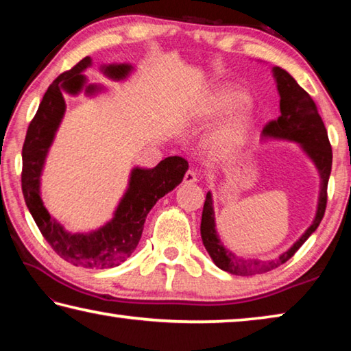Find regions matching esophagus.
<instances>
[{"instance_id": "34e87169", "label": "esophagus", "mask_w": 351, "mask_h": 351, "mask_svg": "<svg viewBox=\"0 0 351 351\" xmlns=\"http://www.w3.org/2000/svg\"><path fill=\"white\" fill-rule=\"evenodd\" d=\"M184 182L186 184H195L198 182V175L195 170H187V173L184 175Z\"/></svg>"}]
</instances>
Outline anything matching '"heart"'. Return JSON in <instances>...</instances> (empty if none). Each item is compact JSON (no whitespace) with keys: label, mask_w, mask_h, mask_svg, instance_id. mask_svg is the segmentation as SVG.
Returning <instances> with one entry per match:
<instances>
[{"label":"heart","mask_w":351,"mask_h":351,"mask_svg":"<svg viewBox=\"0 0 351 351\" xmlns=\"http://www.w3.org/2000/svg\"><path fill=\"white\" fill-rule=\"evenodd\" d=\"M247 97L241 91L232 88H219L212 94L207 102L204 114L209 117L221 116L234 108L246 104ZM254 130V119L246 111L226 119L224 122L207 136L206 147L215 158H229L240 152L247 144Z\"/></svg>","instance_id":"heart-1"}]
</instances>
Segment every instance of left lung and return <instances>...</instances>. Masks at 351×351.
<instances>
[{
	"instance_id": "obj_1",
	"label": "left lung",
	"mask_w": 351,
	"mask_h": 351,
	"mask_svg": "<svg viewBox=\"0 0 351 351\" xmlns=\"http://www.w3.org/2000/svg\"><path fill=\"white\" fill-rule=\"evenodd\" d=\"M272 75H274L278 96H280V116L277 117V121L269 122L261 134L266 141L276 139L295 142V144L300 145L302 152L310 158V161L317 169V173L320 176L317 209L313 223L308 226V229L288 251L269 260L241 258L230 249L224 247L221 240H219L212 193L207 192L203 217H201V239H203V245L206 251L209 252L213 263L219 269L234 276L263 274V272L276 269L285 261H288L299 251V247L310 239L314 230L319 228L326 207V186H328L331 173L332 153L322 117H320L317 106L310 94L294 80L293 75L280 66L272 68Z\"/></svg>"
}]
</instances>
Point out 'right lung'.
Masks as SVG:
<instances>
[{
	"label": "right lung",
	"mask_w": 351,
	"mask_h": 351,
	"mask_svg": "<svg viewBox=\"0 0 351 351\" xmlns=\"http://www.w3.org/2000/svg\"><path fill=\"white\" fill-rule=\"evenodd\" d=\"M91 64V57H85L73 69L58 75L45 93L37 114L27 128L23 145L21 187L27 209L51 247L74 266L104 269L116 268L134 252L148 212L159 198L180 186L189 164L181 156H169L153 169L134 167L130 173L128 187L119 201L112 218L102 228L91 232H68L47 212L40 192L41 173L66 111L63 94L77 96L85 91L88 97H93L105 90L102 85L86 83L88 80L83 73ZM100 71L108 79L121 82L133 73L134 66L132 63H111L102 64Z\"/></svg>",
	"instance_id": "right-lung-1"
}]
</instances>
